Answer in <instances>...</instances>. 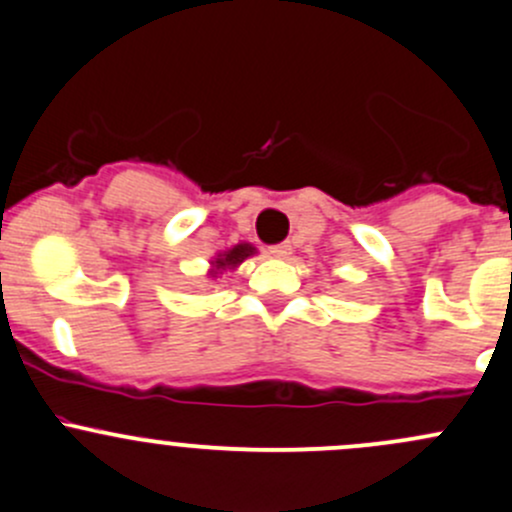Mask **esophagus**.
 Masks as SVG:
<instances>
[{
	"mask_svg": "<svg viewBox=\"0 0 512 512\" xmlns=\"http://www.w3.org/2000/svg\"><path fill=\"white\" fill-rule=\"evenodd\" d=\"M268 254L273 258H288L291 256V244L288 241H281V244H273L271 249H268Z\"/></svg>",
	"mask_w": 512,
	"mask_h": 512,
	"instance_id": "obj_1",
	"label": "esophagus"
}]
</instances>
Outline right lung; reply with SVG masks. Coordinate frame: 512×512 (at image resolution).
Segmentation results:
<instances>
[{
    "label": "right lung",
    "mask_w": 512,
    "mask_h": 512,
    "mask_svg": "<svg viewBox=\"0 0 512 512\" xmlns=\"http://www.w3.org/2000/svg\"><path fill=\"white\" fill-rule=\"evenodd\" d=\"M251 254H254V246H249V244H239V246H234V249L226 251V254H221L214 263H217V268L236 266V263H241V261H244L246 256H251Z\"/></svg>",
    "instance_id": "obj_1"
}]
</instances>
